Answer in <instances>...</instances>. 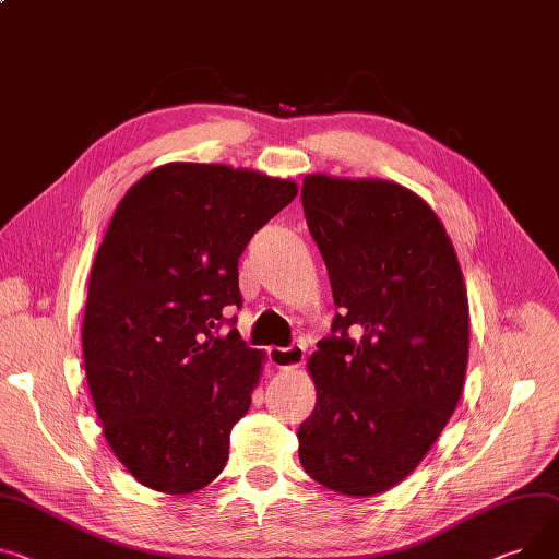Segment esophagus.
<instances>
[{
    "label": "esophagus",
    "instance_id": "34e87169",
    "mask_svg": "<svg viewBox=\"0 0 559 559\" xmlns=\"http://www.w3.org/2000/svg\"><path fill=\"white\" fill-rule=\"evenodd\" d=\"M306 359V353L301 346H292V348H272L270 350V364L278 370H292L299 368Z\"/></svg>",
    "mask_w": 559,
    "mask_h": 559
}]
</instances>
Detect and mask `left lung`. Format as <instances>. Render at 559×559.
<instances>
[{"label": "left lung", "instance_id": "obj_1", "mask_svg": "<svg viewBox=\"0 0 559 559\" xmlns=\"http://www.w3.org/2000/svg\"><path fill=\"white\" fill-rule=\"evenodd\" d=\"M301 198L340 312L308 359L299 459L323 488L376 497L420 465L461 400L467 289L440 217L406 186L317 173Z\"/></svg>", "mask_w": 559, "mask_h": 559}]
</instances>
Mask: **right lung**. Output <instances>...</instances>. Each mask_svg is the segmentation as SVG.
I'll return each instance as SVG.
<instances>
[{
  "label": "right lung",
  "mask_w": 559,
  "mask_h": 559,
  "mask_svg": "<svg viewBox=\"0 0 559 559\" xmlns=\"http://www.w3.org/2000/svg\"><path fill=\"white\" fill-rule=\"evenodd\" d=\"M296 193L289 177L173 162L117 204L90 274L83 357L103 436L141 486L181 497L225 469L265 353L217 328L242 304L240 253Z\"/></svg>",
  "instance_id": "obj_1"
}]
</instances>
